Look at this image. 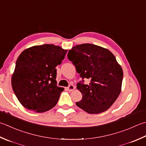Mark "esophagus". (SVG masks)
Here are the masks:
<instances>
[{"label":"esophagus","instance_id":"1","mask_svg":"<svg viewBox=\"0 0 146 146\" xmlns=\"http://www.w3.org/2000/svg\"><path fill=\"white\" fill-rule=\"evenodd\" d=\"M75 86H74V85H70L69 87H67V90L68 91H70V92H71V91H73V90H75Z\"/></svg>","mask_w":146,"mask_h":146}]
</instances>
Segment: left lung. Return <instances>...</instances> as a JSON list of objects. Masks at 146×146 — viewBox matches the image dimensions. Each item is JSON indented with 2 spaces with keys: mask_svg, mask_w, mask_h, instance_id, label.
Returning <instances> with one entry per match:
<instances>
[{
  "mask_svg": "<svg viewBox=\"0 0 146 146\" xmlns=\"http://www.w3.org/2000/svg\"><path fill=\"white\" fill-rule=\"evenodd\" d=\"M68 58L82 78L90 80L88 85L77 84L82 99L76 104L85 112L98 114L113 105L121 90L123 73L115 56L107 48L90 44L74 46Z\"/></svg>",
  "mask_w": 146,
  "mask_h": 146,
  "instance_id": "8db88e82",
  "label": "left lung"
}]
</instances>
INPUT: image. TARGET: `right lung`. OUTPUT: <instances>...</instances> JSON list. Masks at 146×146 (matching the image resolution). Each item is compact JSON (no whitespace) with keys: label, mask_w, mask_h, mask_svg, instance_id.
Returning a JSON list of instances; mask_svg holds the SVG:
<instances>
[{"label":"right lung","mask_w":146,"mask_h":146,"mask_svg":"<svg viewBox=\"0 0 146 146\" xmlns=\"http://www.w3.org/2000/svg\"><path fill=\"white\" fill-rule=\"evenodd\" d=\"M68 50L53 44L26 48L17 59L11 77L14 94L23 106L35 113L53 108L64 90L58 87L56 69Z\"/></svg>","instance_id":"obj_1"}]
</instances>
